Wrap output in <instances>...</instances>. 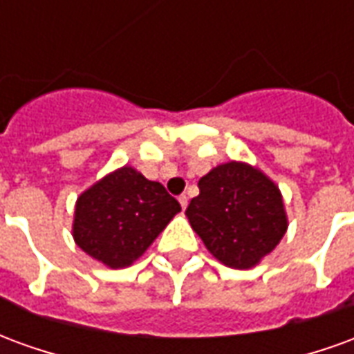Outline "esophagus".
Segmentation results:
<instances>
[{
	"label": "esophagus",
	"instance_id": "obj_1",
	"mask_svg": "<svg viewBox=\"0 0 354 354\" xmlns=\"http://www.w3.org/2000/svg\"><path fill=\"white\" fill-rule=\"evenodd\" d=\"M178 201H180V205H182V208L185 210V207H187V197H185V195H180V197H178Z\"/></svg>",
	"mask_w": 354,
	"mask_h": 354
}]
</instances>
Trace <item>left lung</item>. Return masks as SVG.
<instances>
[{"label": "left lung", "mask_w": 354, "mask_h": 354, "mask_svg": "<svg viewBox=\"0 0 354 354\" xmlns=\"http://www.w3.org/2000/svg\"><path fill=\"white\" fill-rule=\"evenodd\" d=\"M185 216L208 252L223 266L250 269L274 250L288 218L273 180L246 162L218 165L199 180Z\"/></svg>", "instance_id": "obj_1"}]
</instances>
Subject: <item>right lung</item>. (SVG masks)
<instances>
[{
	"instance_id": "right-lung-1",
	"label": "right lung",
	"mask_w": 354,
	"mask_h": 354,
	"mask_svg": "<svg viewBox=\"0 0 354 354\" xmlns=\"http://www.w3.org/2000/svg\"><path fill=\"white\" fill-rule=\"evenodd\" d=\"M182 210L159 182L121 167L80 195L75 245L111 269L132 266Z\"/></svg>"
}]
</instances>
